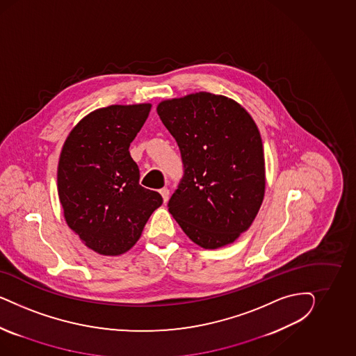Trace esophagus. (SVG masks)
Masks as SVG:
<instances>
[{"mask_svg": "<svg viewBox=\"0 0 356 356\" xmlns=\"http://www.w3.org/2000/svg\"><path fill=\"white\" fill-rule=\"evenodd\" d=\"M159 192L162 194L163 201H164V204H165V202L168 201V198H170V191H168L167 188H163Z\"/></svg>", "mask_w": 356, "mask_h": 356, "instance_id": "1", "label": "esophagus"}]
</instances>
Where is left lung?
I'll list each match as a JSON object with an SVG mask.
<instances>
[{
  "label": "left lung",
  "mask_w": 356,
  "mask_h": 356,
  "mask_svg": "<svg viewBox=\"0 0 356 356\" xmlns=\"http://www.w3.org/2000/svg\"><path fill=\"white\" fill-rule=\"evenodd\" d=\"M156 112L181 152L184 176L168 210L201 248L234 243L265 195L259 128L234 99L200 91L163 100Z\"/></svg>",
  "instance_id": "left-lung-1"
}]
</instances>
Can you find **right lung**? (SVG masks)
Masks as SVG:
<instances>
[{"label":"right lung","instance_id":"add662e5","mask_svg":"<svg viewBox=\"0 0 356 356\" xmlns=\"http://www.w3.org/2000/svg\"><path fill=\"white\" fill-rule=\"evenodd\" d=\"M150 103L99 108L69 133L57 167V191L67 226L103 256H120L140 240L163 204L140 185L129 146L150 113Z\"/></svg>","mask_w":356,"mask_h":356}]
</instances>
